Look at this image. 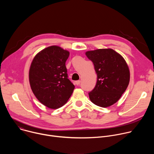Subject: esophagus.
Masks as SVG:
<instances>
[{
	"label": "esophagus",
	"mask_w": 154,
	"mask_h": 154,
	"mask_svg": "<svg viewBox=\"0 0 154 154\" xmlns=\"http://www.w3.org/2000/svg\"><path fill=\"white\" fill-rule=\"evenodd\" d=\"M80 82H81V81H80V80H77V81H76V82H75V84H76L77 85H80Z\"/></svg>",
	"instance_id": "34e87169"
}]
</instances>
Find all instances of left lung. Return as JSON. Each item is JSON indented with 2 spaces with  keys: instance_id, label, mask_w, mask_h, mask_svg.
Segmentation results:
<instances>
[{
  "instance_id": "1",
  "label": "left lung",
  "mask_w": 154,
  "mask_h": 154,
  "mask_svg": "<svg viewBox=\"0 0 154 154\" xmlns=\"http://www.w3.org/2000/svg\"><path fill=\"white\" fill-rule=\"evenodd\" d=\"M94 64L97 75L94 88L89 93L91 101L106 108L115 103L126 90L130 71L124 58L112 49H99L85 53Z\"/></svg>"
}]
</instances>
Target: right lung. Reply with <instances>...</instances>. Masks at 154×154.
I'll return each mask as SVG.
<instances>
[{
  "label": "right lung",
  "instance_id": "right-lung-1",
  "mask_svg": "<svg viewBox=\"0 0 154 154\" xmlns=\"http://www.w3.org/2000/svg\"><path fill=\"white\" fill-rule=\"evenodd\" d=\"M69 56V51L52 46L38 52L31 63L29 75L31 89L37 99L49 108L64 105L74 90L65 64Z\"/></svg>",
  "mask_w": 154,
  "mask_h": 154
}]
</instances>
